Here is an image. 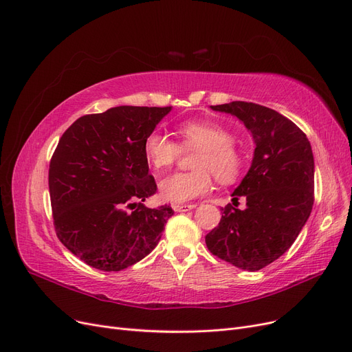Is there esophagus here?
Here are the masks:
<instances>
[{"label":"esophagus","mask_w":352,"mask_h":352,"mask_svg":"<svg viewBox=\"0 0 352 352\" xmlns=\"http://www.w3.org/2000/svg\"><path fill=\"white\" fill-rule=\"evenodd\" d=\"M197 206L195 204H174L173 206V208H174V211H177V212H182V211H190V210H192V208H195Z\"/></svg>","instance_id":"34e87169"}]
</instances>
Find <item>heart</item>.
Returning <instances> with one entry per match:
<instances>
[{
    "label": "heart",
    "mask_w": 352,
    "mask_h": 352,
    "mask_svg": "<svg viewBox=\"0 0 352 352\" xmlns=\"http://www.w3.org/2000/svg\"><path fill=\"white\" fill-rule=\"evenodd\" d=\"M181 146L197 151L194 171L175 173L160 182V195L170 203H187L211 188V174L219 182H233L243 171L246 157L234 144L232 131L210 120H187L178 125ZM181 146L170 136L152 131L144 141L148 162L157 171L171 166L181 154Z\"/></svg>",
    "instance_id": "1"
}]
</instances>
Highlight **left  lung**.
Returning a JSON list of instances; mask_svg holds the SVG:
<instances>
[{
	"label": "left lung",
	"instance_id": "8db88e82",
	"mask_svg": "<svg viewBox=\"0 0 352 352\" xmlns=\"http://www.w3.org/2000/svg\"><path fill=\"white\" fill-rule=\"evenodd\" d=\"M211 109L239 118L256 148L246 177L232 194L233 201L246 197L248 207L221 208V220L206 236V244L224 262L261 270L292 246L309 219L315 186L312 148L292 120L266 106L236 100Z\"/></svg>",
	"mask_w": 352,
	"mask_h": 352
}]
</instances>
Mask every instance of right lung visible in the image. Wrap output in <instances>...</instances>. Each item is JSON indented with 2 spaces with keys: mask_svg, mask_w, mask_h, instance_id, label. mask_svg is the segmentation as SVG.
Returning a JSON list of instances; mask_svg holds the SVG:
<instances>
[{
  "mask_svg": "<svg viewBox=\"0 0 352 352\" xmlns=\"http://www.w3.org/2000/svg\"><path fill=\"white\" fill-rule=\"evenodd\" d=\"M170 112L116 106L79 118L60 138L49 170L54 228L86 265L119 272L158 244L174 210L142 204L157 192L144 141Z\"/></svg>",
  "mask_w": 352,
  "mask_h": 352,
  "instance_id": "obj_1",
  "label": "right lung"
}]
</instances>
